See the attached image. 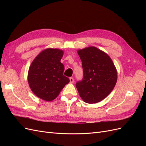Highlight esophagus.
Segmentation results:
<instances>
[{
  "mask_svg": "<svg viewBox=\"0 0 146 146\" xmlns=\"http://www.w3.org/2000/svg\"><path fill=\"white\" fill-rule=\"evenodd\" d=\"M69 80H70V83H74V78H73L72 77H70V78H69Z\"/></svg>",
  "mask_w": 146,
  "mask_h": 146,
  "instance_id": "34e87169",
  "label": "esophagus"
}]
</instances>
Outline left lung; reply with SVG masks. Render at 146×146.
<instances>
[{
	"label": "left lung",
	"instance_id": "obj_1",
	"mask_svg": "<svg viewBox=\"0 0 146 146\" xmlns=\"http://www.w3.org/2000/svg\"><path fill=\"white\" fill-rule=\"evenodd\" d=\"M82 62L83 77L76 83L82 100L96 104L104 100L116 85L117 72L112 60L104 51L94 46L78 50Z\"/></svg>",
	"mask_w": 146,
	"mask_h": 146
}]
</instances>
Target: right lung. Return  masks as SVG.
Returning a JSON list of instances; mask_svg holds the SVG:
<instances>
[{
	"instance_id": "add662e5",
	"label": "right lung",
	"mask_w": 146,
	"mask_h": 146,
	"mask_svg": "<svg viewBox=\"0 0 146 146\" xmlns=\"http://www.w3.org/2000/svg\"><path fill=\"white\" fill-rule=\"evenodd\" d=\"M64 52L48 48L36 56L30 66L28 83L38 98L50 102L60 94L69 79L63 75L64 65L60 62Z\"/></svg>"
}]
</instances>
